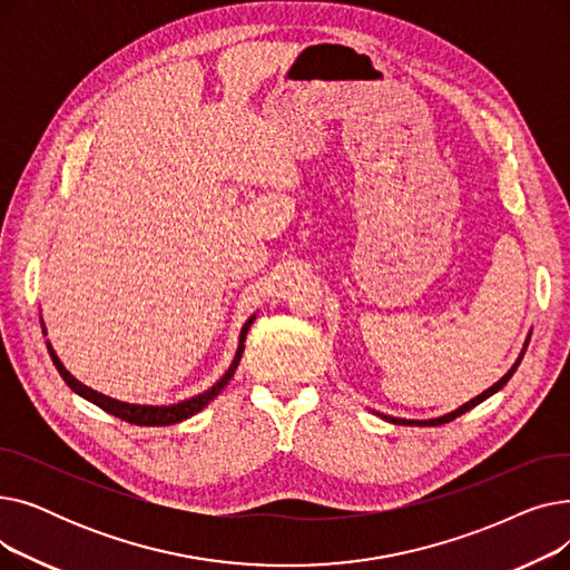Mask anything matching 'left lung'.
<instances>
[{
  "mask_svg": "<svg viewBox=\"0 0 570 570\" xmlns=\"http://www.w3.org/2000/svg\"><path fill=\"white\" fill-rule=\"evenodd\" d=\"M524 351H527V344H524ZM524 351H522V355H524ZM522 355L518 357V363L511 367V370H508V374L505 376H501V381H497L492 387H488V391L483 393V395H478V397H473L471 402H466L464 406H460L458 411H453V413H448V415H441V417H434V421H421V423H417V421H402V417H385V421H391V423H395V425H443V423H451V421H455V417L458 415H462V413H466L469 409H473V406H478V404H481L483 400H488L490 395H494L497 391H501V387L508 383V381H511V376L515 374V370H518V365H520V361H522Z\"/></svg>",
  "mask_w": 570,
  "mask_h": 570,
  "instance_id": "left-lung-1",
  "label": "left lung"
}]
</instances>
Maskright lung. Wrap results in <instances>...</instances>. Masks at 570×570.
<instances>
[{
	"instance_id": "obj_1",
	"label": "right lung",
	"mask_w": 570,
	"mask_h": 570,
	"mask_svg": "<svg viewBox=\"0 0 570 570\" xmlns=\"http://www.w3.org/2000/svg\"><path fill=\"white\" fill-rule=\"evenodd\" d=\"M252 321H254V316L245 323L243 333H239V346H237V353H235V361H233V365L228 367V372L222 376V381H219L217 385L209 387L207 393H203V395H198V397H191V400H187V402H183V404H175V406H136V404H125V402H115V400H110V397H104V395H99V393H95V391H89V387L82 385L80 381H76V379L65 370V365L59 363V357L55 355V351H52L50 346H48V351H50V357H52V363H55L57 372L62 374V379L67 381V385L71 387L73 393L82 395V397L89 400V402H95L99 409H104V411H108L110 415L119 417V421H127V423L140 425V428H161V425H175V423H179V421H185V417L198 413L203 406H207L209 400H215V397L224 391V385L230 381L233 372L237 370L239 357H243L245 337H247V331H249Z\"/></svg>"
}]
</instances>
